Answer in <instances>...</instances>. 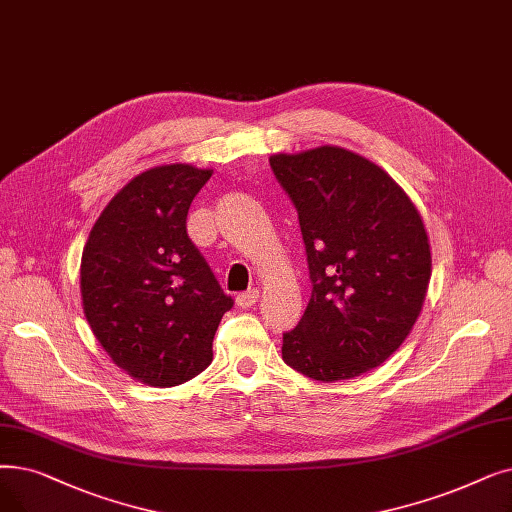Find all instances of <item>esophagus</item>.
Masks as SVG:
<instances>
[{"mask_svg": "<svg viewBox=\"0 0 512 512\" xmlns=\"http://www.w3.org/2000/svg\"><path fill=\"white\" fill-rule=\"evenodd\" d=\"M259 301V291L257 288H249V291H244V293H238V297H236V303L240 305V307H251V305H255Z\"/></svg>", "mask_w": 512, "mask_h": 512, "instance_id": "1", "label": "esophagus"}]
</instances>
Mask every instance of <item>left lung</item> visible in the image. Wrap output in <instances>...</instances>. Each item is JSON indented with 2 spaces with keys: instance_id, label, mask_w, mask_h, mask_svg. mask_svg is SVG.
Returning a JSON list of instances; mask_svg holds the SVG:
<instances>
[{
  "instance_id": "1",
  "label": "left lung",
  "mask_w": 512,
  "mask_h": 512,
  "mask_svg": "<svg viewBox=\"0 0 512 512\" xmlns=\"http://www.w3.org/2000/svg\"><path fill=\"white\" fill-rule=\"evenodd\" d=\"M270 165L299 213L311 280L282 360L322 383L381 366L410 335L431 280L418 209L387 171L339 146L280 152Z\"/></svg>"
}]
</instances>
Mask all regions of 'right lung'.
Listing matches in <instances>:
<instances>
[{"label": "right lung", "instance_id": "right-lung-1", "mask_svg": "<svg viewBox=\"0 0 512 512\" xmlns=\"http://www.w3.org/2000/svg\"><path fill=\"white\" fill-rule=\"evenodd\" d=\"M211 173L173 163L136 175L83 247L85 318L110 360L150 387L201 374L234 305L186 230L190 203Z\"/></svg>", "mask_w": 512, "mask_h": 512}]
</instances>
